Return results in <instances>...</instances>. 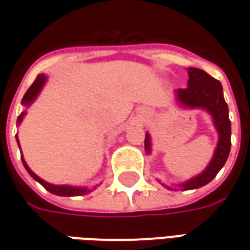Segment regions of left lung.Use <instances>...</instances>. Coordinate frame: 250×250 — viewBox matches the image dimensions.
<instances>
[{
  "mask_svg": "<svg viewBox=\"0 0 250 250\" xmlns=\"http://www.w3.org/2000/svg\"><path fill=\"white\" fill-rule=\"evenodd\" d=\"M188 87L175 89L174 92L175 102L182 108L206 111L211 116L213 125L218 134V142H217L213 158L210 159L209 165L202 173L185 181L182 184L174 185V188L162 184L168 190H179V188L193 190V188H202L205 185H208L210 181L214 179L221 168L224 167L230 152L231 128L230 120H229V108L224 99L221 83L198 68L190 66L188 68ZM145 150H146V154H151V136L148 132H146Z\"/></svg>",
  "mask_w": 250,
  "mask_h": 250,
  "instance_id": "1",
  "label": "left lung"
}]
</instances>
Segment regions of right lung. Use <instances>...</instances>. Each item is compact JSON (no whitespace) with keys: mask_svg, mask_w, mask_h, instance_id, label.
<instances>
[{"mask_svg":"<svg viewBox=\"0 0 250 250\" xmlns=\"http://www.w3.org/2000/svg\"><path fill=\"white\" fill-rule=\"evenodd\" d=\"M46 79H48V77H46V75H44V73L37 75V77H36V80L33 82V84H32L29 89L25 92L24 98H22V100H21V104L24 105L25 108L30 107V104L33 103L36 99H37V96L40 95L41 89H42L44 85H45ZM25 115H26V111L24 109V111L20 114L19 118H17V125H21V122L24 120ZM16 141H17L20 147V142L17 135H16ZM21 161H22V165H24L25 170L29 173L30 177L35 179V181H37L40 185H42V186H44L49 193L55 194V195H60V197H79V195H85V194L91 193V191H93V190L96 188V186H93L92 188H84V186H71V185L49 184V182H46V181H44V179H41L37 174H35L32 170H30V167L28 166V163L25 162L24 157H22V152H21Z\"/></svg>","mask_w":250,"mask_h":250,"instance_id":"add662e5","label":"right lung"}]
</instances>
